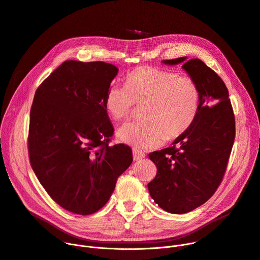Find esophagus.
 <instances>
[{
	"instance_id": "34e87169",
	"label": "esophagus",
	"mask_w": 260,
	"mask_h": 260,
	"mask_svg": "<svg viewBox=\"0 0 260 260\" xmlns=\"http://www.w3.org/2000/svg\"><path fill=\"white\" fill-rule=\"evenodd\" d=\"M146 156V154L141 151V150H137V149H133V159L135 161H139L142 160V159H144Z\"/></svg>"
}]
</instances>
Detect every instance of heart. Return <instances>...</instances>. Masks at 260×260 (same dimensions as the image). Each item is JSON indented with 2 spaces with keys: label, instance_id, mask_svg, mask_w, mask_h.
Instances as JSON below:
<instances>
[{
  "label": "heart",
  "instance_id": "heart-1",
  "mask_svg": "<svg viewBox=\"0 0 260 260\" xmlns=\"http://www.w3.org/2000/svg\"><path fill=\"white\" fill-rule=\"evenodd\" d=\"M201 89L194 80L175 72L146 66L127 74L125 86L112 84L104 105L114 121H126L142 106V121L119 128L117 137L139 149H152L184 135L201 107Z\"/></svg>",
  "mask_w": 260,
  "mask_h": 260
}]
</instances>
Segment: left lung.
Instances as JSON below:
<instances>
[{
    "label": "left lung",
    "instance_id": "1",
    "mask_svg": "<svg viewBox=\"0 0 260 260\" xmlns=\"http://www.w3.org/2000/svg\"><path fill=\"white\" fill-rule=\"evenodd\" d=\"M185 59L164 62L173 66ZM182 68L201 89L199 114L172 147L149 154L157 168L149 192L159 207L175 214L189 212L213 196L224 178L235 138L234 112L223 80L198 58Z\"/></svg>",
    "mask_w": 260,
    "mask_h": 260
}]
</instances>
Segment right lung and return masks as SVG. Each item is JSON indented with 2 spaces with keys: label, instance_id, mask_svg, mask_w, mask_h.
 <instances>
[{
  "label": "right lung",
  "instance_id": "obj_1",
  "mask_svg": "<svg viewBox=\"0 0 260 260\" xmlns=\"http://www.w3.org/2000/svg\"><path fill=\"white\" fill-rule=\"evenodd\" d=\"M116 74L103 61L67 60L34 94L30 165L48 194L76 214L101 209L133 160L129 146H109L114 130L104 100Z\"/></svg>",
  "mask_w": 260,
  "mask_h": 260
}]
</instances>
